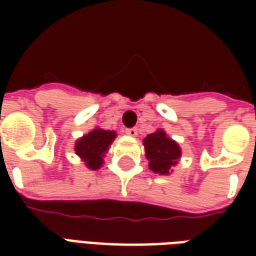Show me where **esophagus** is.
Instances as JSON below:
<instances>
[{"label": "esophagus", "instance_id": "obj_1", "mask_svg": "<svg viewBox=\"0 0 256 256\" xmlns=\"http://www.w3.org/2000/svg\"><path fill=\"white\" fill-rule=\"evenodd\" d=\"M126 134L130 137H137V128H126Z\"/></svg>", "mask_w": 256, "mask_h": 256}]
</instances>
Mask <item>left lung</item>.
<instances>
[{"instance_id":"1","label":"left lung","mask_w":256,"mask_h":256,"mask_svg":"<svg viewBox=\"0 0 256 256\" xmlns=\"http://www.w3.org/2000/svg\"><path fill=\"white\" fill-rule=\"evenodd\" d=\"M142 144L145 158L148 159V166L159 176H168L182 155L181 146L177 141L170 138L163 128H158L155 133L148 134L142 140Z\"/></svg>"}]
</instances>
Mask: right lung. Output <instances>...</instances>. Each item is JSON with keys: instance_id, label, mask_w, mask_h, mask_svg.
<instances>
[{"instance_id": "obj_1", "label": "right lung", "mask_w": 256, "mask_h": 256, "mask_svg": "<svg viewBox=\"0 0 256 256\" xmlns=\"http://www.w3.org/2000/svg\"><path fill=\"white\" fill-rule=\"evenodd\" d=\"M115 138L116 132L94 128L75 141L74 150L88 168L98 170L104 164V156Z\"/></svg>"}]
</instances>
